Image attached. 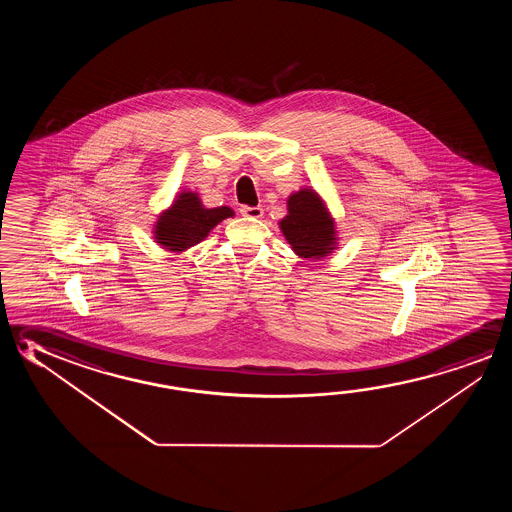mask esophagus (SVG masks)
<instances>
[{
  "instance_id": "34e87169",
  "label": "esophagus",
  "mask_w": 512,
  "mask_h": 512,
  "mask_svg": "<svg viewBox=\"0 0 512 512\" xmlns=\"http://www.w3.org/2000/svg\"><path fill=\"white\" fill-rule=\"evenodd\" d=\"M241 214L246 218L259 219L262 218L264 210L262 207H241Z\"/></svg>"
}]
</instances>
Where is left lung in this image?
Segmentation results:
<instances>
[{
  "label": "left lung",
  "instance_id": "obj_1",
  "mask_svg": "<svg viewBox=\"0 0 512 512\" xmlns=\"http://www.w3.org/2000/svg\"><path fill=\"white\" fill-rule=\"evenodd\" d=\"M287 207L289 214L280 221V228L294 252L303 259L327 255L336 241V230L318 194L303 189L289 198Z\"/></svg>",
  "mask_w": 512,
  "mask_h": 512
}]
</instances>
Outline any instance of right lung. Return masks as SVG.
Returning <instances> with one entry per match:
<instances>
[{
  "instance_id": "right-lung-1",
  "label": "right lung",
  "mask_w": 512,
  "mask_h": 512,
  "mask_svg": "<svg viewBox=\"0 0 512 512\" xmlns=\"http://www.w3.org/2000/svg\"><path fill=\"white\" fill-rule=\"evenodd\" d=\"M230 216H234V212L228 207L203 209L196 194H180L173 207L160 216L155 237L168 250L182 252L203 241L219 221Z\"/></svg>"
}]
</instances>
